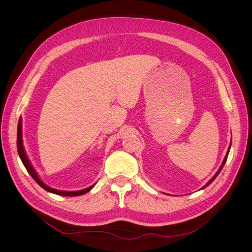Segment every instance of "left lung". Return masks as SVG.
Returning <instances> with one entry per match:
<instances>
[{"mask_svg": "<svg viewBox=\"0 0 252 252\" xmlns=\"http://www.w3.org/2000/svg\"><path fill=\"white\" fill-rule=\"evenodd\" d=\"M230 146H231V145H229V148H228V151H227V154H226V156H225V158H224V159H223V163H222V165H220V169L217 171V173L215 174V177H213L208 183H207V184H206L205 186H203V189L204 188H206V187H207V186H209L210 184H211V183L213 182V181H215V179L218 177V175H219V173H220V170H222V168H223V167H224V165H225V163H226V161H227V157H228V154H229V150H230Z\"/></svg>", "mask_w": 252, "mask_h": 252, "instance_id": "left-lung-1", "label": "left lung"}]
</instances>
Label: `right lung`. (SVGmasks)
Listing matches in <instances>:
<instances>
[{
	"mask_svg": "<svg viewBox=\"0 0 252 252\" xmlns=\"http://www.w3.org/2000/svg\"><path fill=\"white\" fill-rule=\"evenodd\" d=\"M17 146H18V152H19V156L22 163L24 164L26 170L28 171V173L32 175V179L39 184L43 189L46 190L48 192L51 193H55V194H59V195H64V196H77V195H82V194H85L88 191H90L91 189H93V186H90L88 188L85 189H82L79 190V191H62V190H57L55 188H51L49 186H47L46 184H44V183L41 181V179L39 178V175L35 172L34 168L32 167V163L28 159L26 154H25V150H24V146H23V139H22V119L20 118L19 120V124H18V136H17Z\"/></svg>",
	"mask_w": 252,
	"mask_h": 252,
	"instance_id": "add662e5",
	"label": "right lung"
}]
</instances>
